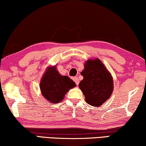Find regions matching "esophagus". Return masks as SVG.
<instances>
[{"instance_id":"obj_1","label":"esophagus","mask_w":146,"mask_h":146,"mask_svg":"<svg viewBox=\"0 0 146 146\" xmlns=\"http://www.w3.org/2000/svg\"><path fill=\"white\" fill-rule=\"evenodd\" d=\"M73 80H74V82L76 83V86H78V84H79V83H80V80H79V79H78V77L73 78Z\"/></svg>"}]
</instances>
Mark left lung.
I'll return each mask as SVG.
<instances>
[{"mask_svg":"<svg viewBox=\"0 0 146 146\" xmlns=\"http://www.w3.org/2000/svg\"><path fill=\"white\" fill-rule=\"evenodd\" d=\"M81 75L84 79L78 86L86 103L92 106H101L113 93V80L111 73L99 59L94 58L85 62Z\"/></svg>","mask_w":146,"mask_h":146,"instance_id":"left-lung-1","label":"left lung"}]
</instances>
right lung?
<instances>
[{
	"instance_id": "right-lung-1",
	"label": "right lung",
	"mask_w": 146,
	"mask_h": 146,
	"mask_svg": "<svg viewBox=\"0 0 146 146\" xmlns=\"http://www.w3.org/2000/svg\"><path fill=\"white\" fill-rule=\"evenodd\" d=\"M76 84L66 76H61L56 66L46 70L40 82V90L43 96L51 103H57L63 100L65 94Z\"/></svg>"
}]
</instances>
